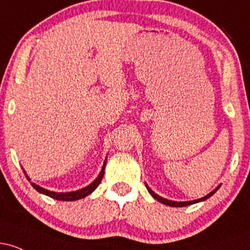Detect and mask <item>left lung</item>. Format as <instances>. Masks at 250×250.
Returning a JSON list of instances; mask_svg holds the SVG:
<instances>
[{
  "label": "left lung",
  "instance_id": "1",
  "mask_svg": "<svg viewBox=\"0 0 250 250\" xmlns=\"http://www.w3.org/2000/svg\"><path fill=\"white\" fill-rule=\"evenodd\" d=\"M146 187H147L148 191H149V194H150L151 196H153L155 200H157V201H159V202L163 203V205H166V206H169V207H186V206H189V205H194V203H197V202H202V201H206V200H207V199H209V197H210V196H213V195H214V194L216 193V191H217V189H219V188L221 187V185H220V186H217V187L215 188L213 191H210V193L206 195V196L201 197V199H199V200H193V201H183V202H177V201H171V200L165 199V197L160 196V195H157L156 193H154V191L151 190V189L148 187V185H146Z\"/></svg>",
  "mask_w": 250,
  "mask_h": 250
}]
</instances>
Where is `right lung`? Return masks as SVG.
Masks as SVG:
<instances>
[{"instance_id": "1", "label": "right lung", "mask_w": 250, "mask_h": 250, "mask_svg": "<svg viewBox=\"0 0 250 250\" xmlns=\"http://www.w3.org/2000/svg\"><path fill=\"white\" fill-rule=\"evenodd\" d=\"M105 162H107V157H105L104 162H103L102 169H101V171H100L99 176H97L96 179L90 183V185H88L87 187H83L81 189H79V190L65 191V193H57V191H51V190H48V189L40 187L39 185H35V183H33V182H31V186H33V187L35 188V190L39 191V193H41L43 195H47V196L51 197V199H55V200H59V201H76V200L83 199V197L88 196V195H90L91 193H93V191L97 188V186L100 185V182L102 181L103 175H104ZM22 169H23V168H22ZM23 173L25 174V176H27V179L30 181V177L28 176L27 173H25L24 169H23Z\"/></svg>"}]
</instances>
